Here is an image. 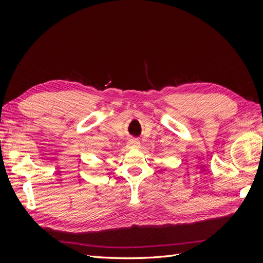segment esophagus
Returning <instances> with one entry per match:
<instances>
[{
	"mask_svg": "<svg viewBox=\"0 0 263 263\" xmlns=\"http://www.w3.org/2000/svg\"><path fill=\"white\" fill-rule=\"evenodd\" d=\"M139 146H140V142L137 139H129L128 142H127V147L132 149L139 148Z\"/></svg>",
	"mask_w": 263,
	"mask_h": 263,
	"instance_id": "obj_1",
	"label": "esophagus"
}]
</instances>
